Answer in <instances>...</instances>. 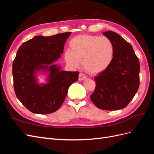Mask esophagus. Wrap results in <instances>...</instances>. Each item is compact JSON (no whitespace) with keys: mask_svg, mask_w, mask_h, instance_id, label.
<instances>
[{"mask_svg":"<svg viewBox=\"0 0 154 154\" xmlns=\"http://www.w3.org/2000/svg\"><path fill=\"white\" fill-rule=\"evenodd\" d=\"M86 78V76L85 75V74H83L82 73H80V74H79V81H83V80H85V79Z\"/></svg>","mask_w":154,"mask_h":154,"instance_id":"esophagus-1","label":"esophagus"}]
</instances>
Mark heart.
<instances>
[{"label": "heart", "instance_id": "1", "mask_svg": "<svg viewBox=\"0 0 154 154\" xmlns=\"http://www.w3.org/2000/svg\"><path fill=\"white\" fill-rule=\"evenodd\" d=\"M70 51L64 54L66 62L70 67L76 68L82 62L85 71L91 74L105 71L113 60L114 47L106 36L80 35L69 42Z\"/></svg>", "mask_w": 154, "mask_h": 154}]
</instances>
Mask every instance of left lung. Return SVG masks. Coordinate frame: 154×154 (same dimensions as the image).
<instances>
[{"label": "left lung", "mask_w": 154, "mask_h": 154, "mask_svg": "<svg viewBox=\"0 0 154 154\" xmlns=\"http://www.w3.org/2000/svg\"><path fill=\"white\" fill-rule=\"evenodd\" d=\"M103 34L113 43L114 55L110 66L94 76L96 87L91 99L102 110L122 109L139 88V61L132 45L119 35L111 31Z\"/></svg>", "instance_id": "left-lung-1"}]
</instances>
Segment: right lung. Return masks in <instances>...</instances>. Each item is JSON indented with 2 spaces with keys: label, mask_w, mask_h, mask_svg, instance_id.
I'll list each match as a JSON object with an SVG mask.
<instances>
[{
  "label": "right lung",
  "mask_w": 154,
  "mask_h": 154,
  "mask_svg": "<svg viewBox=\"0 0 154 154\" xmlns=\"http://www.w3.org/2000/svg\"><path fill=\"white\" fill-rule=\"evenodd\" d=\"M71 32L51 36H36L23 43L13 63V85L17 98L30 112L48 114L60 109L78 72L62 71L54 63L62 57ZM46 76L39 83V75Z\"/></svg>",
  "instance_id": "right-lung-1"
}]
</instances>
